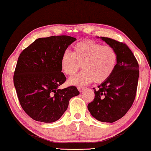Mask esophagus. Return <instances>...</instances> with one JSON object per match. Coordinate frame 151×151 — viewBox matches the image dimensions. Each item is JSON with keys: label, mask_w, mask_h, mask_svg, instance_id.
Wrapping results in <instances>:
<instances>
[{"label": "esophagus", "mask_w": 151, "mask_h": 151, "mask_svg": "<svg viewBox=\"0 0 151 151\" xmlns=\"http://www.w3.org/2000/svg\"><path fill=\"white\" fill-rule=\"evenodd\" d=\"M77 89H78V91H79L80 92H81L83 89H84V87H81V86H78V87H77Z\"/></svg>", "instance_id": "1"}]
</instances>
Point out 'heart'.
Masks as SVG:
<instances>
[{
  "instance_id": "obj_1",
  "label": "heart",
  "mask_w": 151,
  "mask_h": 151,
  "mask_svg": "<svg viewBox=\"0 0 151 151\" xmlns=\"http://www.w3.org/2000/svg\"><path fill=\"white\" fill-rule=\"evenodd\" d=\"M118 55L111 46L103 45L92 40H84L75 44L73 52L66 50L61 57L62 70L66 75L73 76L82 65L84 70L69 83L83 85L91 83H100L112 75L116 66Z\"/></svg>"
}]
</instances>
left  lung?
Masks as SVG:
<instances>
[{
    "mask_svg": "<svg viewBox=\"0 0 151 151\" xmlns=\"http://www.w3.org/2000/svg\"><path fill=\"white\" fill-rule=\"evenodd\" d=\"M115 49L116 66L112 75L94 89L95 97L87 105L91 115L102 122L113 123L123 117L134 102L139 77L136 58L125 43L101 37Z\"/></svg>",
    "mask_w": 151,
    "mask_h": 151,
    "instance_id": "1",
    "label": "left lung"
}]
</instances>
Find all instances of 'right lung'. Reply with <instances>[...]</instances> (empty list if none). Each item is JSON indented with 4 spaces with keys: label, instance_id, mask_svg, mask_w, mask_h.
<instances>
[{
    "label": "right lung",
    "instance_id": "1",
    "mask_svg": "<svg viewBox=\"0 0 151 151\" xmlns=\"http://www.w3.org/2000/svg\"><path fill=\"white\" fill-rule=\"evenodd\" d=\"M76 40L66 35L40 38L20 53L13 83L20 105L34 120L56 121L70 98L79 94L75 86L58 89L66 80L62 73V55Z\"/></svg>",
    "mask_w": 151,
    "mask_h": 151
}]
</instances>
